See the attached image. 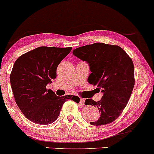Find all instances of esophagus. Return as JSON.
Here are the masks:
<instances>
[{"mask_svg": "<svg viewBox=\"0 0 154 154\" xmlns=\"http://www.w3.org/2000/svg\"><path fill=\"white\" fill-rule=\"evenodd\" d=\"M80 103L82 105H84L85 103V99H83V98H80Z\"/></svg>", "mask_w": 154, "mask_h": 154, "instance_id": "1", "label": "esophagus"}]
</instances>
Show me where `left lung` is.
I'll use <instances>...</instances> for the list:
<instances>
[{"label":"left lung","instance_id":"1","mask_svg":"<svg viewBox=\"0 0 154 154\" xmlns=\"http://www.w3.org/2000/svg\"><path fill=\"white\" fill-rule=\"evenodd\" d=\"M73 54L90 65L88 82L101 89L100 101L87 99L85 105L97 107L100 112L92 125H107L120 116L128 103L135 85L132 59L117 45L95 43L77 48Z\"/></svg>","mask_w":154,"mask_h":154}]
</instances>
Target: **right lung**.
<instances>
[{
    "instance_id": "add662e5",
    "label": "right lung",
    "mask_w": 154,
    "mask_h": 154,
    "mask_svg": "<svg viewBox=\"0 0 154 154\" xmlns=\"http://www.w3.org/2000/svg\"><path fill=\"white\" fill-rule=\"evenodd\" d=\"M72 47H40L23 54L16 59L10 75L15 100L24 116L40 125L52 123L57 119L67 100L77 101L74 95L59 97L47 85L56 78L59 63Z\"/></svg>"
}]
</instances>
